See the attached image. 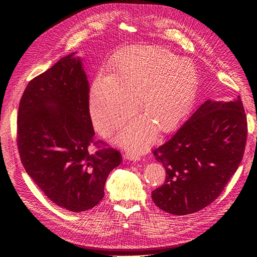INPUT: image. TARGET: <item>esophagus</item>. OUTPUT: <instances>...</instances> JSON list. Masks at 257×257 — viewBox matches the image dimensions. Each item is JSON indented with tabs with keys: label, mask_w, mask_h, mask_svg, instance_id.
Returning <instances> with one entry per match:
<instances>
[{
	"label": "esophagus",
	"mask_w": 257,
	"mask_h": 257,
	"mask_svg": "<svg viewBox=\"0 0 257 257\" xmlns=\"http://www.w3.org/2000/svg\"><path fill=\"white\" fill-rule=\"evenodd\" d=\"M123 157H124V159H126L128 161H134V162L141 160V155H138L135 152H126V153H124Z\"/></svg>",
	"instance_id": "34e87169"
}]
</instances>
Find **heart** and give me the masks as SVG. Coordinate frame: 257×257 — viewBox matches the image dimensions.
<instances>
[{
	"instance_id": "heart-1",
	"label": "heart",
	"mask_w": 257,
	"mask_h": 257,
	"mask_svg": "<svg viewBox=\"0 0 257 257\" xmlns=\"http://www.w3.org/2000/svg\"><path fill=\"white\" fill-rule=\"evenodd\" d=\"M111 77H96L90 93L93 122L108 135L133 114L138 98L144 115L131 122L118 141L133 150L150 145L157 134L170 132L191 110L198 87L196 67L160 46H135L121 52Z\"/></svg>"
}]
</instances>
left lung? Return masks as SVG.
Listing matches in <instances>:
<instances>
[{
    "mask_svg": "<svg viewBox=\"0 0 257 257\" xmlns=\"http://www.w3.org/2000/svg\"><path fill=\"white\" fill-rule=\"evenodd\" d=\"M246 135L240 96L234 102L206 100L169 141L153 150L166 170L165 182L151 194L154 204L175 215L211 204L239 167Z\"/></svg>",
    "mask_w": 257,
    "mask_h": 257,
    "instance_id": "8db88e82",
    "label": "left lung"
}]
</instances>
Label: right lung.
<instances>
[{"label":"right lung","instance_id":"1","mask_svg":"<svg viewBox=\"0 0 257 257\" xmlns=\"http://www.w3.org/2000/svg\"><path fill=\"white\" fill-rule=\"evenodd\" d=\"M89 82L75 52L31 80L17 118V145L27 174L54 204L87 211L104 197L108 175L122 157L94 141Z\"/></svg>","mask_w":257,"mask_h":257}]
</instances>
